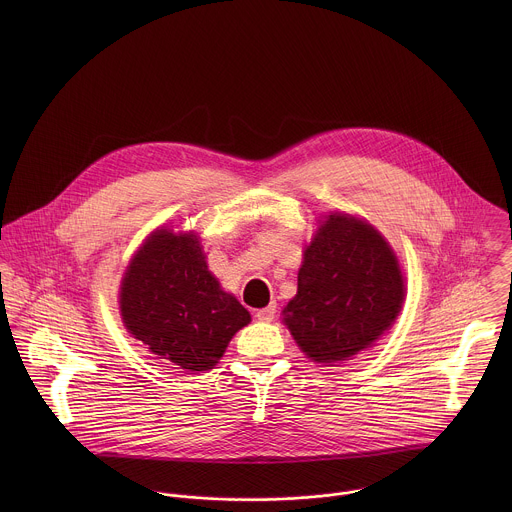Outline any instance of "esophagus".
Masks as SVG:
<instances>
[{
  "label": "esophagus",
  "mask_w": 512,
  "mask_h": 512,
  "mask_svg": "<svg viewBox=\"0 0 512 512\" xmlns=\"http://www.w3.org/2000/svg\"><path fill=\"white\" fill-rule=\"evenodd\" d=\"M274 315H276V305H268V307L256 311V319L264 321V323H270L274 319Z\"/></svg>",
  "instance_id": "obj_1"
}]
</instances>
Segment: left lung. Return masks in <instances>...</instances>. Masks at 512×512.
Segmentation results:
<instances>
[{
	"mask_svg": "<svg viewBox=\"0 0 512 512\" xmlns=\"http://www.w3.org/2000/svg\"><path fill=\"white\" fill-rule=\"evenodd\" d=\"M402 301V272L386 240L363 220L329 215L303 254L284 321L309 359L331 365L370 347Z\"/></svg>",
	"mask_w": 512,
	"mask_h": 512,
	"instance_id": "1",
	"label": "left lung"
}]
</instances>
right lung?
<instances>
[{
  "instance_id": "1",
  "label": "right lung",
  "mask_w": 512,
  "mask_h": 512,
  "mask_svg": "<svg viewBox=\"0 0 512 512\" xmlns=\"http://www.w3.org/2000/svg\"><path fill=\"white\" fill-rule=\"evenodd\" d=\"M122 319L147 349L187 370L219 363L250 313L220 290L199 240L159 230L132 260L120 293Z\"/></svg>"
}]
</instances>
